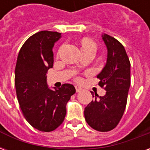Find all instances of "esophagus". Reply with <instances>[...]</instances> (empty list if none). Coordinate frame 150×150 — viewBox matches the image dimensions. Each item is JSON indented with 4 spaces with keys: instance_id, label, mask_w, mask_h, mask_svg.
<instances>
[{
    "instance_id": "34e87169",
    "label": "esophagus",
    "mask_w": 150,
    "mask_h": 150,
    "mask_svg": "<svg viewBox=\"0 0 150 150\" xmlns=\"http://www.w3.org/2000/svg\"><path fill=\"white\" fill-rule=\"evenodd\" d=\"M75 90H76V92H79L82 91V88L77 85V86H75Z\"/></svg>"
}]
</instances>
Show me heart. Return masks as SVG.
I'll list each match as a JSON object with an SVG mask.
<instances>
[{"label":"heart","instance_id":"obj_1","mask_svg":"<svg viewBox=\"0 0 150 150\" xmlns=\"http://www.w3.org/2000/svg\"><path fill=\"white\" fill-rule=\"evenodd\" d=\"M86 48H94L96 50V46L92 41L88 38H84L82 41V49H86Z\"/></svg>","mask_w":150,"mask_h":150}]
</instances>
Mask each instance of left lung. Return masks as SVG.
Masks as SVG:
<instances>
[{
	"label": "left lung",
	"instance_id": "8db88e82",
	"mask_svg": "<svg viewBox=\"0 0 150 150\" xmlns=\"http://www.w3.org/2000/svg\"><path fill=\"white\" fill-rule=\"evenodd\" d=\"M102 38L108 49V58L97 78L106 94L99 96L91 92L95 99L85 108L84 116L92 129L108 132L119 124L125 110L130 87V62L125 47L118 40L105 34Z\"/></svg>",
	"mask_w": 150,
	"mask_h": 150
}]
</instances>
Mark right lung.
Instances as JSON below:
<instances>
[{"instance_id": "add662e5", "label": "right lung", "mask_w": 150, "mask_h": 150, "mask_svg": "<svg viewBox=\"0 0 150 150\" xmlns=\"http://www.w3.org/2000/svg\"><path fill=\"white\" fill-rule=\"evenodd\" d=\"M61 38L58 32L43 30L28 38L19 51L15 67V88L25 118L42 132H51L64 120L67 103L75 88L64 83L51 90L46 73L53 67L54 43Z\"/></svg>"}]
</instances>
